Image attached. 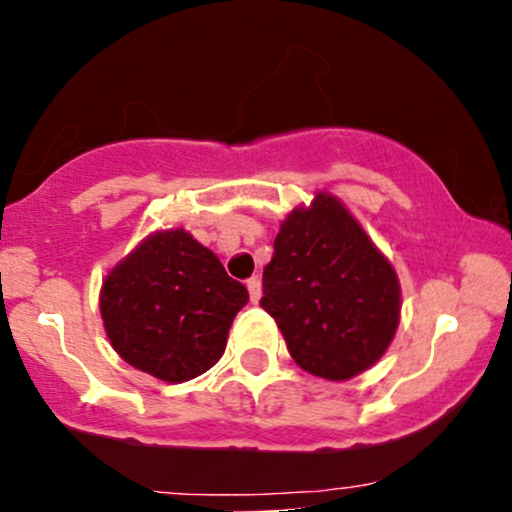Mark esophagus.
<instances>
[{
  "instance_id": "obj_1",
  "label": "esophagus",
  "mask_w": 512,
  "mask_h": 512,
  "mask_svg": "<svg viewBox=\"0 0 512 512\" xmlns=\"http://www.w3.org/2000/svg\"><path fill=\"white\" fill-rule=\"evenodd\" d=\"M248 293H250V301L252 303H260V298H262V281L257 279V276H252V279H248Z\"/></svg>"
}]
</instances>
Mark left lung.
I'll return each instance as SVG.
<instances>
[{
    "label": "left lung",
    "instance_id": "8db88e82",
    "mask_svg": "<svg viewBox=\"0 0 512 512\" xmlns=\"http://www.w3.org/2000/svg\"><path fill=\"white\" fill-rule=\"evenodd\" d=\"M262 289L260 305L293 361L332 383L375 366L399 327L395 267L330 192H317L281 221Z\"/></svg>",
    "mask_w": 512,
    "mask_h": 512
}]
</instances>
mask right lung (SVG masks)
<instances>
[{
    "mask_svg": "<svg viewBox=\"0 0 512 512\" xmlns=\"http://www.w3.org/2000/svg\"><path fill=\"white\" fill-rule=\"evenodd\" d=\"M98 303L122 361L163 383H185L223 356L248 289L185 228H166L110 269Z\"/></svg>",
    "mask_w": 512,
    "mask_h": 512,
    "instance_id": "1",
    "label": "right lung"
}]
</instances>
